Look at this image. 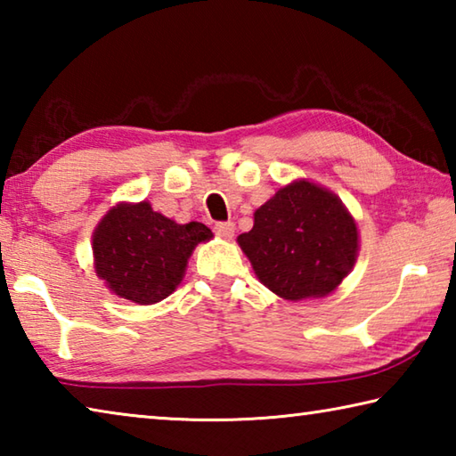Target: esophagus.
I'll list each match as a JSON object with an SVG mask.
<instances>
[{"label":"esophagus","mask_w":456,"mask_h":456,"mask_svg":"<svg viewBox=\"0 0 456 456\" xmlns=\"http://www.w3.org/2000/svg\"><path fill=\"white\" fill-rule=\"evenodd\" d=\"M215 233H217L221 239H231L235 235V225L231 221L217 223V225H215Z\"/></svg>","instance_id":"1"}]
</instances>
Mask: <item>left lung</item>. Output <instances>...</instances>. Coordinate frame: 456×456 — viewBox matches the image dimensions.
Wrapping results in <instances>:
<instances>
[{
    "mask_svg": "<svg viewBox=\"0 0 456 456\" xmlns=\"http://www.w3.org/2000/svg\"><path fill=\"white\" fill-rule=\"evenodd\" d=\"M259 281L289 302L323 297L356 264V221L334 192L305 179L285 184L237 237Z\"/></svg>",
    "mask_w": 456,
    "mask_h": 456,
    "instance_id": "1",
    "label": "left lung"
}]
</instances>
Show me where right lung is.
Wrapping results in <instances>:
<instances>
[{
  "label": "right lung",
  "instance_id": "add662e5",
  "mask_svg": "<svg viewBox=\"0 0 456 456\" xmlns=\"http://www.w3.org/2000/svg\"><path fill=\"white\" fill-rule=\"evenodd\" d=\"M211 237L203 223L181 225L152 211L149 200L118 203L92 235L96 275L118 297L157 304L183 281L192 249Z\"/></svg>",
  "mask_w": 456,
  "mask_h": 456
}]
</instances>
